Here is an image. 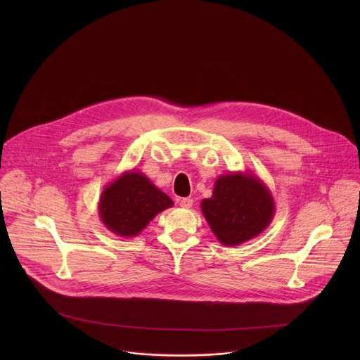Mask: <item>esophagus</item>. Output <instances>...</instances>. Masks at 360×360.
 Listing matches in <instances>:
<instances>
[{
    "instance_id": "obj_1",
    "label": "esophagus",
    "mask_w": 360,
    "mask_h": 360,
    "mask_svg": "<svg viewBox=\"0 0 360 360\" xmlns=\"http://www.w3.org/2000/svg\"><path fill=\"white\" fill-rule=\"evenodd\" d=\"M192 203H193V200H192L191 198H182V199L179 200L181 208H185V210H189V208L192 207Z\"/></svg>"
}]
</instances>
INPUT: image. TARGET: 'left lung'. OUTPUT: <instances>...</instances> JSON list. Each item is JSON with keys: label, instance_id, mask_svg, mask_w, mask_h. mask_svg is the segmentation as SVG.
Returning <instances> with one entry per match:
<instances>
[{"label": "left lung", "instance_id": "8db88e82", "mask_svg": "<svg viewBox=\"0 0 360 360\" xmlns=\"http://www.w3.org/2000/svg\"><path fill=\"white\" fill-rule=\"evenodd\" d=\"M202 214L217 239L238 246L261 235L272 222L275 200L269 188L252 172H228L200 202Z\"/></svg>", "mask_w": 360, "mask_h": 360}]
</instances>
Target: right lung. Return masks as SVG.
Returning a JSON list of instances; mask_svg holds the SVG:
<instances>
[{
  "label": "right lung",
  "mask_w": 360,
  "mask_h": 360,
  "mask_svg": "<svg viewBox=\"0 0 360 360\" xmlns=\"http://www.w3.org/2000/svg\"><path fill=\"white\" fill-rule=\"evenodd\" d=\"M174 207L172 199L139 171H125L102 191L98 202L101 222L122 238H135L160 212Z\"/></svg>",
  "instance_id": "add662e5"
}]
</instances>
